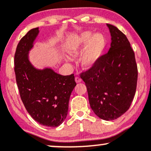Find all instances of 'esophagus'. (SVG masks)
I'll return each instance as SVG.
<instances>
[{
	"instance_id": "1",
	"label": "esophagus",
	"mask_w": 151,
	"mask_h": 151,
	"mask_svg": "<svg viewBox=\"0 0 151 151\" xmlns=\"http://www.w3.org/2000/svg\"><path fill=\"white\" fill-rule=\"evenodd\" d=\"M75 81H76V82H77V83L81 82V79L79 77V76H76V77H75Z\"/></svg>"
}]
</instances>
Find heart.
I'll use <instances>...</instances> for the list:
<instances>
[{"instance_id": "b5f03b06", "label": "heart", "mask_w": 151, "mask_h": 151, "mask_svg": "<svg viewBox=\"0 0 151 151\" xmlns=\"http://www.w3.org/2000/svg\"><path fill=\"white\" fill-rule=\"evenodd\" d=\"M86 48L81 55L80 62L85 68H89L98 61L104 51L106 40L101 34L93 35L90 32L81 33L75 40L67 43L66 51L70 55H77L84 47Z\"/></svg>"}]
</instances>
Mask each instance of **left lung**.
Masks as SVG:
<instances>
[{
  "label": "left lung",
  "mask_w": 151,
  "mask_h": 151,
  "mask_svg": "<svg viewBox=\"0 0 151 151\" xmlns=\"http://www.w3.org/2000/svg\"><path fill=\"white\" fill-rule=\"evenodd\" d=\"M111 36L109 52L80 76L87 89L90 106L100 119H116L130 108L136 93L138 68L126 36L107 24Z\"/></svg>",
  "instance_id": "8db88e82"
}]
</instances>
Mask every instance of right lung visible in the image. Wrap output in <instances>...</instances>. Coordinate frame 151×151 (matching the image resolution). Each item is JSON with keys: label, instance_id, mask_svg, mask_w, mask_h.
<instances>
[{"label": "right lung", "instance_id": "right-lung-1", "mask_svg": "<svg viewBox=\"0 0 151 151\" xmlns=\"http://www.w3.org/2000/svg\"><path fill=\"white\" fill-rule=\"evenodd\" d=\"M39 32L30 30L21 38L15 53V74L21 100L34 120L47 127H57L68 112L69 101L77 85L74 74L63 76L51 69L39 70L31 65L28 52Z\"/></svg>", "mask_w": 151, "mask_h": 151}]
</instances>
